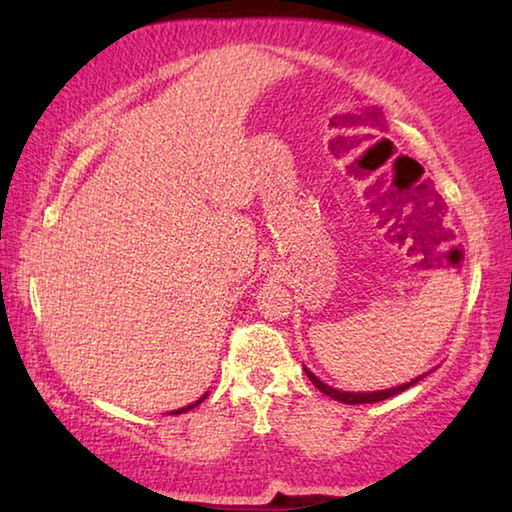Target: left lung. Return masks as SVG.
I'll return each mask as SVG.
<instances>
[{
    "instance_id": "1",
    "label": "left lung",
    "mask_w": 512,
    "mask_h": 512,
    "mask_svg": "<svg viewBox=\"0 0 512 512\" xmlns=\"http://www.w3.org/2000/svg\"><path fill=\"white\" fill-rule=\"evenodd\" d=\"M304 371H306V376H309V380L311 383L320 389L322 394H327V396H331L333 401H338V403H347V405H360V403H378V401H385V398H392V396H396V394H401V392H405V389H410L412 385H416L418 380H423L425 376H418V378H414L412 383H405V385H398V387H392V389H380V392H340V389H333V387H329L327 383H322V380L318 378V376H313L309 369L304 367Z\"/></svg>"
}]
</instances>
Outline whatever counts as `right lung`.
Returning <instances> with one entry per match:
<instances>
[{"instance_id":"add662e5","label":"right lung","mask_w":512,"mask_h":512,"mask_svg":"<svg viewBox=\"0 0 512 512\" xmlns=\"http://www.w3.org/2000/svg\"><path fill=\"white\" fill-rule=\"evenodd\" d=\"M206 398H208V394H203V396L199 398V401H194L192 405H185V407H181V410H174V412H170V414H183V412H190V410H192V407H197L199 403H203V401H206Z\"/></svg>"}]
</instances>
